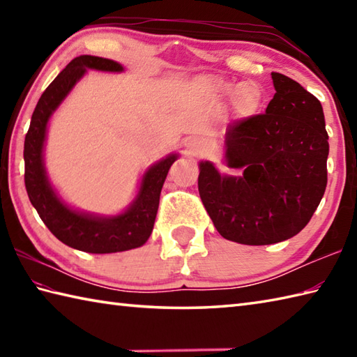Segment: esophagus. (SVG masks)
I'll use <instances>...</instances> for the list:
<instances>
[{"label": "esophagus", "instance_id": "esophagus-1", "mask_svg": "<svg viewBox=\"0 0 357 357\" xmlns=\"http://www.w3.org/2000/svg\"><path fill=\"white\" fill-rule=\"evenodd\" d=\"M185 149H187L188 153L198 155V153H201L202 149H204V142L199 138H188L185 141Z\"/></svg>", "mask_w": 357, "mask_h": 357}]
</instances>
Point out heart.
<instances>
[{
    "mask_svg": "<svg viewBox=\"0 0 357 357\" xmlns=\"http://www.w3.org/2000/svg\"><path fill=\"white\" fill-rule=\"evenodd\" d=\"M213 86L221 96H231V102L241 113H252L259 104V92L253 87L252 82L242 84H229L224 81H215Z\"/></svg>",
    "mask_w": 357,
    "mask_h": 357,
    "instance_id": "b5f03b06",
    "label": "heart"
}]
</instances>
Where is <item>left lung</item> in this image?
<instances>
[{
  "label": "left lung",
  "instance_id": "1",
  "mask_svg": "<svg viewBox=\"0 0 357 357\" xmlns=\"http://www.w3.org/2000/svg\"><path fill=\"white\" fill-rule=\"evenodd\" d=\"M276 93L265 113L225 130V162L241 176L199 162V196L222 238L268 245L310 222L327 187L328 133L322 105L299 82L271 73Z\"/></svg>",
  "mask_w": 357,
  "mask_h": 357
}]
</instances>
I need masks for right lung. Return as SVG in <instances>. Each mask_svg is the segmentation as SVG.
<instances>
[{
    "label": "right lung",
    "instance_id": "add662e5",
    "mask_svg": "<svg viewBox=\"0 0 357 357\" xmlns=\"http://www.w3.org/2000/svg\"><path fill=\"white\" fill-rule=\"evenodd\" d=\"M87 69L123 72L124 67L107 58L81 55L44 90L33 110L24 139V183L29 199L45 227L63 244L87 253H116L144 245L153 230L164 181L178 155L162 158L144 173L139 192L128 208L116 216H96L78 211L59 198L44 167V142L49 119L70 93Z\"/></svg>",
    "mask_w": 357,
    "mask_h": 357
}]
</instances>
